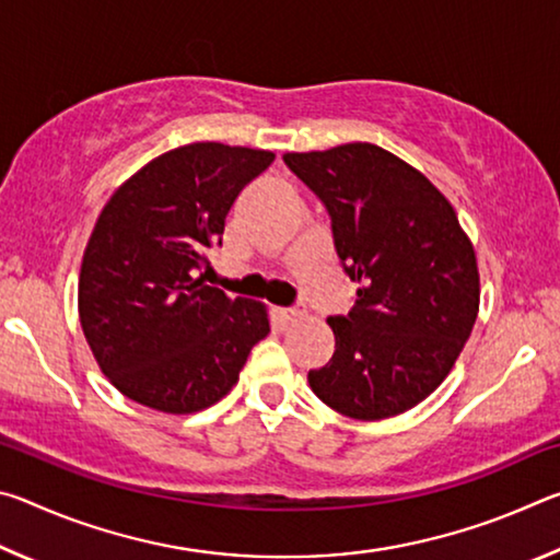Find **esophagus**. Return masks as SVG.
I'll return each instance as SVG.
<instances>
[{"label":"esophagus","instance_id":"obj_1","mask_svg":"<svg viewBox=\"0 0 560 560\" xmlns=\"http://www.w3.org/2000/svg\"><path fill=\"white\" fill-rule=\"evenodd\" d=\"M303 314L299 308H281V306H277L273 308V318L279 320V324H283V326H289V324H293V320H299Z\"/></svg>","mask_w":560,"mask_h":560}]
</instances>
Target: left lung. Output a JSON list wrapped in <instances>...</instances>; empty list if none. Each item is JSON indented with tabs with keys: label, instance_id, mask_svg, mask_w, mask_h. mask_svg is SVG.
I'll use <instances>...</instances> for the list:
<instances>
[{
	"label": "left lung",
	"instance_id": "obj_1",
	"mask_svg": "<svg viewBox=\"0 0 560 560\" xmlns=\"http://www.w3.org/2000/svg\"><path fill=\"white\" fill-rule=\"evenodd\" d=\"M324 200L336 249L360 283L328 318L334 360L308 385L336 412L385 420L420 405L457 363L479 314L474 244L420 170L373 143L283 155Z\"/></svg>",
	"mask_w": 560,
	"mask_h": 560
}]
</instances>
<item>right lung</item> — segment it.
Instances as JSON below:
<instances>
[{
    "instance_id": "right-lung-1",
    "label": "right lung",
    "mask_w": 560,
    "mask_h": 560,
    "mask_svg": "<svg viewBox=\"0 0 560 560\" xmlns=\"http://www.w3.org/2000/svg\"><path fill=\"white\" fill-rule=\"evenodd\" d=\"M271 150L189 143L130 175L103 207L79 273V320L103 375L167 415L200 412L269 336L267 303L207 287V249Z\"/></svg>"
}]
</instances>
